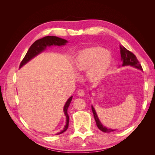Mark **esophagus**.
Segmentation results:
<instances>
[{
    "label": "esophagus",
    "mask_w": 155,
    "mask_h": 155,
    "mask_svg": "<svg viewBox=\"0 0 155 155\" xmlns=\"http://www.w3.org/2000/svg\"><path fill=\"white\" fill-rule=\"evenodd\" d=\"M78 94L79 96L83 97V96H85V92H84L83 90H79V91H78Z\"/></svg>",
    "instance_id": "1"
}]
</instances>
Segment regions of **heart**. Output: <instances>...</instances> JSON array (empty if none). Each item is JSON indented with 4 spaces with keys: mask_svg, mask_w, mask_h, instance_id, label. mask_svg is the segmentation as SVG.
I'll list each match as a JSON object with an SVG mask.
<instances>
[{
    "mask_svg": "<svg viewBox=\"0 0 155 155\" xmlns=\"http://www.w3.org/2000/svg\"><path fill=\"white\" fill-rule=\"evenodd\" d=\"M112 64V58L107 51L101 47L83 50L74 61L78 72L88 71L91 81L97 82L107 74Z\"/></svg>",
    "mask_w": 155,
    "mask_h": 155,
    "instance_id": "b5f03b06",
    "label": "heart"
}]
</instances>
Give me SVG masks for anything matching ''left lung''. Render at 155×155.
<instances>
[{
  "label": "left lung",
  "instance_id": "8db88e82",
  "mask_svg": "<svg viewBox=\"0 0 155 155\" xmlns=\"http://www.w3.org/2000/svg\"><path fill=\"white\" fill-rule=\"evenodd\" d=\"M120 54L121 57V60L123 61L122 66H128V65H130V66L134 67L135 68H139L140 70H143L142 65L140 64V62L138 61V59L133 52H131L130 51L126 49L122 45H120ZM92 110L94 117V119L96 120L97 127L99 128L101 131H103V132L104 133H110L115 130V129H107L104 126H103V125L100 121L99 119H98L96 113V111L92 106Z\"/></svg>",
  "mask_w": 155,
  "mask_h": 155
}]
</instances>
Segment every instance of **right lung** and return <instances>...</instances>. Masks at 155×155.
Segmentation results:
<instances>
[{
	"label": "right lung",
	"instance_id": "right-lung-1",
	"mask_svg": "<svg viewBox=\"0 0 155 155\" xmlns=\"http://www.w3.org/2000/svg\"><path fill=\"white\" fill-rule=\"evenodd\" d=\"M67 43V40L59 38V37H55V36H46V37H43V38L40 39L39 40H37L31 45L29 50H28L25 56V58H23V59L22 60V61L20 64L19 68L22 67L23 65L28 62L30 59H31L33 58H34L35 56H36L37 54L41 53L42 51H43L46 48V46H51V45L61 46V45H64ZM72 96L70 97L67 100L66 104H65V105H64V109H63L64 114H65V116H66V118H67L66 125H65L64 129L61 131V132L59 133H58V134L64 133V131L66 130L68 127L69 116L67 113V110H68V108L70 104V102H71V101H72Z\"/></svg>",
	"mask_w": 155,
	"mask_h": 155
}]
</instances>
